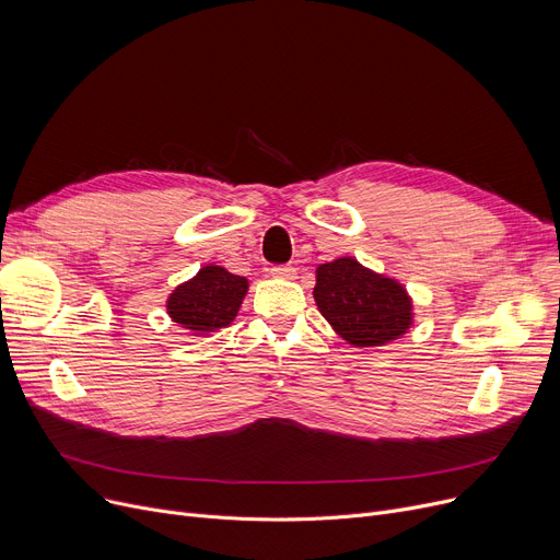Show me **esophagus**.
<instances>
[{"mask_svg":"<svg viewBox=\"0 0 560 560\" xmlns=\"http://www.w3.org/2000/svg\"><path fill=\"white\" fill-rule=\"evenodd\" d=\"M270 275L277 279H295L298 277V268H292V265H272Z\"/></svg>","mask_w":560,"mask_h":560,"instance_id":"1","label":"esophagus"}]
</instances>
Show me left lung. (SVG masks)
Listing matches in <instances>:
<instances>
[{
  "label": "left lung",
  "mask_w": 560,
  "mask_h": 560,
  "mask_svg": "<svg viewBox=\"0 0 560 560\" xmlns=\"http://www.w3.org/2000/svg\"><path fill=\"white\" fill-rule=\"evenodd\" d=\"M313 298L334 331L354 347L386 345L413 325L406 288L351 256L319 265Z\"/></svg>",
  "instance_id": "left-lung-1"
}]
</instances>
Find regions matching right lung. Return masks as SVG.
I'll use <instances>...</instances> for the list:
<instances>
[{"instance_id":"add662e5","label":"right lung","mask_w":560,"mask_h":560,"mask_svg":"<svg viewBox=\"0 0 560 560\" xmlns=\"http://www.w3.org/2000/svg\"><path fill=\"white\" fill-rule=\"evenodd\" d=\"M247 288L249 281L245 277L231 275L220 265H203L190 281L172 290L167 315L195 336H206L231 325Z\"/></svg>"}]
</instances>
